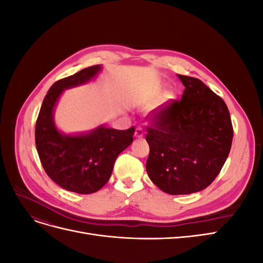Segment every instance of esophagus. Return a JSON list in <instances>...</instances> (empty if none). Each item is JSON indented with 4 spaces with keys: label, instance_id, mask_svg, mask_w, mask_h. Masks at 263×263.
<instances>
[{
    "label": "esophagus",
    "instance_id": "esophagus-1",
    "mask_svg": "<svg viewBox=\"0 0 263 263\" xmlns=\"http://www.w3.org/2000/svg\"><path fill=\"white\" fill-rule=\"evenodd\" d=\"M144 134H145V130H144V128H142L141 126H138L137 128H136V132H135V137H142L144 136Z\"/></svg>",
    "mask_w": 263,
    "mask_h": 263
}]
</instances>
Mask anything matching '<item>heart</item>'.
Wrapping results in <instances>:
<instances>
[{
	"mask_svg": "<svg viewBox=\"0 0 263 263\" xmlns=\"http://www.w3.org/2000/svg\"><path fill=\"white\" fill-rule=\"evenodd\" d=\"M173 99H174V94L172 92H166L163 94L161 102L163 103V104H168V103H170Z\"/></svg>",
	"mask_w": 263,
	"mask_h": 263,
	"instance_id": "b5f03b06",
	"label": "heart"
}]
</instances>
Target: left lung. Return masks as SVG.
<instances>
[{
	"label": "left lung",
	"mask_w": 263,
	"mask_h": 263,
	"mask_svg": "<svg viewBox=\"0 0 263 263\" xmlns=\"http://www.w3.org/2000/svg\"><path fill=\"white\" fill-rule=\"evenodd\" d=\"M180 101L153 110L147 127L146 170L163 192H198L216 179L232 148L234 129L226 103L201 80L178 76Z\"/></svg>",
	"instance_id": "8db88e82"
}]
</instances>
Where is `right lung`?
<instances>
[{
  "mask_svg": "<svg viewBox=\"0 0 263 263\" xmlns=\"http://www.w3.org/2000/svg\"><path fill=\"white\" fill-rule=\"evenodd\" d=\"M101 66H92L54 82L43 101L35 127L37 153L44 170L53 182L70 192L90 194L105 185L117 156L133 142L135 127L118 130L100 126L79 136L55 128L53 107L65 89L93 79Z\"/></svg>",
  "mask_w": 263,
  "mask_h": 263,
  "instance_id": "1",
  "label": "right lung"
}]
</instances>
